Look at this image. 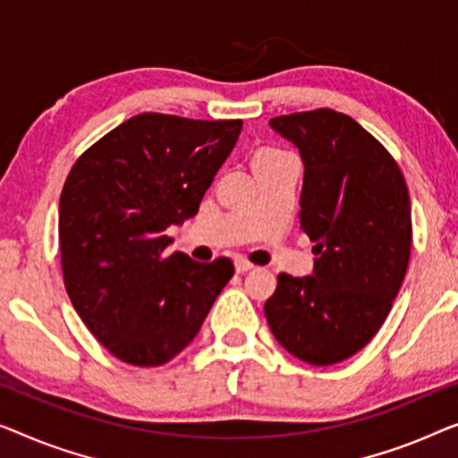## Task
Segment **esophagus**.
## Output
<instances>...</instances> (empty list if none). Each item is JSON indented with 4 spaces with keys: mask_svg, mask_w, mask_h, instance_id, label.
Returning a JSON list of instances; mask_svg holds the SVG:
<instances>
[{
    "mask_svg": "<svg viewBox=\"0 0 458 458\" xmlns=\"http://www.w3.org/2000/svg\"><path fill=\"white\" fill-rule=\"evenodd\" d=\"M234 267H236V274H247V272H250V269H253V266H250V263L244 261V259H238L234 263Z\"/></svg>",
    "mask_w": 458,
    "mask_h": 458,
    "instance_id": "34e87169",
    "label": "esophagus"
}]
</instances>
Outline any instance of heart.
<instances>
[{"instance_id":"1","label":"heart","mask_w":458,"mask_h":458,"mask_svg":"<svg viewBox=\"0 0 458 458\" xmlns=\"http://www.w3.org/2000/svg\"><path fill=\"white\" fill-rule=\"evenodd\" d=\"M284 157H288L284 151L274 149V147H261V149H257L255 156H253V167L263 165V164L280 162V159H284Z\"/></svg>"}]
</instances>
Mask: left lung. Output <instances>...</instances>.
Returning a JSON list of instances; mask_svg holds the SVG:
<instances>
[{
  "mask_svg": "<svg viewBox=\"0 0 458 458\" xmlns=\"http://www.w3.org/2000/svg\"><path fill=\"white\" fill-rule=\"evenodd\" d=\"M299 149L301 230L313 274H280L266 302L276 340L309 365L359 352L388 318L411 255V199L401 167L351 115L313 109L269 120Z\"/></svg>",
  "mask_w": 458,
  "mask_h": 458,
  "instance_id": "8db88e82",
  "label": "left lung"
}]
</instances>
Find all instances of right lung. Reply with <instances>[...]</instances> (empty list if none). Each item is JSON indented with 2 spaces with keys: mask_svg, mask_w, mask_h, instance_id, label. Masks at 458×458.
<instances>
[{
  "mask_svg": "<svg viewBox=\"0 0 458 458\" xmlns=\"http://www.w3.org/2000/svg\"><path fill=\"white\" fill-rule=\"evenodd\" d=\"M242 120L139 114L82 153L60 197V255L76 313L114 357L157 367L189 346L234 276L226 257L167 253L197 216Z\"/></svg>",
  "mask_w": 458,
  "mask_h": 458,
  "instance_id": "right-lung-1",
  "label": "right lung"
}]
</instances>
